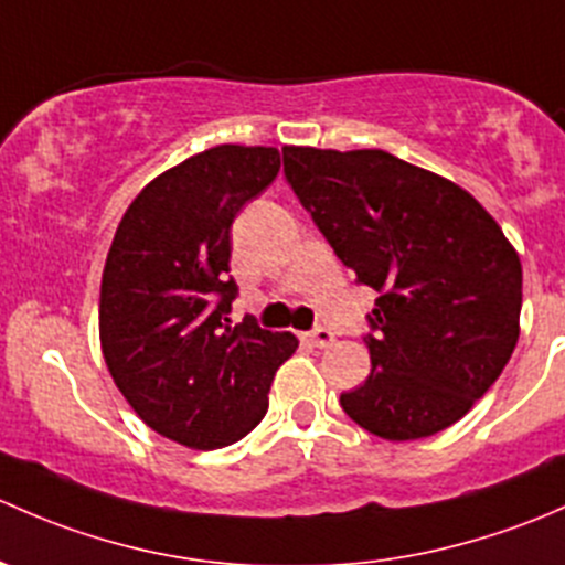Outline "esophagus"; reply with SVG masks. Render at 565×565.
I'll use <instances>...</instances> for the list:
<instances>
[{
	"label": "esophagus",
	"instance_id": "34e87169",
	"mask_svg": "<svg viewBox=\"0 0 565 565\" xmlns=\"http://www.w3.org/2000/svg\"><path fill=\"white\" fill-rule=\"evenodd\" d=\"M305 342H310V345H316V348H329L331 342H334V331H329V329H312V331H307L305 334Z\"/></svg>",
	"mask_w": 565,
	"mask_h": 565
}]
</instances>
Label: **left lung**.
<instances>
[{
  "mask_svg": "<svg viewBox=\"0 0 565 565\" xmlns=\"http://www.w3.org/2000/svg\"><path fill=\"white\" fill-rule=\"evenodd\" d=\"M282 162L337 258L381 294L372 370L342 411L386 440L451 427L520 340L516 249L468 190L383 149L282 147Z\"/></svg>",
  "mask_w": 565,
  "mask_h": 565,
  "instance_id": "1",
  "label": "left lung"
}]
</instances>
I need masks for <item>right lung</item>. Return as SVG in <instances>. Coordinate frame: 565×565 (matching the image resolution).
Returning a JSON list of instances; mask_svg holds the SVG:
<instances>
[{"label": "right lung", "mask_w": 565, "mask_h": 565, "mask_svg": "<svg viewBox=\"0 0 565 565\" xmlns=\"http://www.w3.org/2000/svg\"><path fill=\"white\" fill-rule=\"evenodd\" d=\"M280 171L275 147H220L154 177L127 206L100 282V348L147 427L223 449L258 427L269 386L299 348L253 318L231 326V223Z\"/></svg>", "instance_id": "1"}]
</instances>
